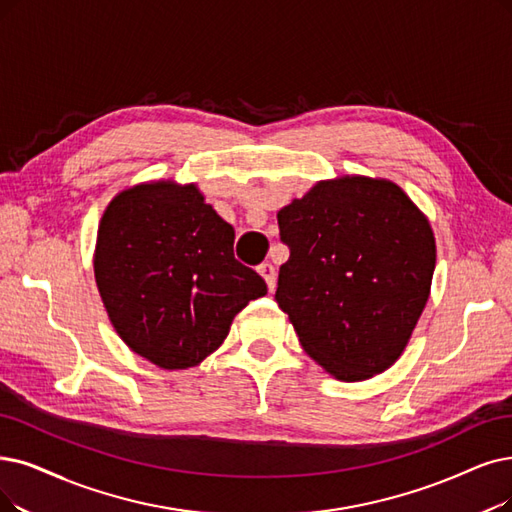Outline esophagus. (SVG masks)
I'll return each instance as SVG.
<instances>
[{
  "label": "esophagus",
  "mask_w": 512,
  "mask_h": 512,
  "mask_svg": "<svg viewBox=\"0 0 512 512\" xmlns=\"http://www.w3.org/2000/svg\"><path fill=\"white\" fill-rule=\"evenodd\" d=\"M258 273L262 275V279L267 281V288H269V292H273L275 290V285H277V271H275V267L271 262H262L260 267H258Z\"/></svg>",
  "instance_id": "1"
}]
</instances>
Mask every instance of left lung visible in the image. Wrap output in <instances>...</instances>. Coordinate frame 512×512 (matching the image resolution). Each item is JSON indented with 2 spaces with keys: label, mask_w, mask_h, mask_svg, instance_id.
<instances>
[{
  "label": "left lung",
  "mask_w": 512,
  "mask_h": 512,
  "mask_svg": "<svg viewBox=\"0 0 512 512\" xmlns=\"http://www.w3.org/2000/svg\"><path fill=\"white\" fill-rule=\"evenodd\" d=\"M277 220L290 258L275 300L306 355L342 382L388 370L431 296V222L393 180L359 174L319 180Z\"/></svg>",
  "instance_id": "8db88e82"
}]
</instances>
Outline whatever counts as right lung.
I'll return each instance as SVG.
<instances>
[{
  "label": "right lung",
  "mask_w": 512,
  "mask_h": 512,
  "mask_svg": "<svg viewBox=\"0 0 512 512\" xmlns=\"http://www.w3.org/2000/svg\"><path fill=\"white\" fill-rule=\"evenodd\" d=\"M233 241L195 182H138L109 201L94 279L130 351L161 370H187L218 351L235 315L267 294L264 279L235 260Z\"/></svg>",
  "instance_id": "add662e5"
}]
</instances>
